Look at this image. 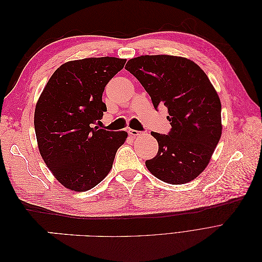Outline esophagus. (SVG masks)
<instances>
[{
    "label": "esophagus",
    "mask_w": 262,
    "mask_h": 262,
    "mask_svg": "<svg viewBox=\"0 0 262 262\" xmlns=\"http://www.w3.org/2000/svg\"><path fill=\"white\" fill-rule=\"evenodd\" d=\"M128 133L130 134V136H131L132 138H137V137L141 136V132H139V131H137V130H133V129H129V130H128Z\"/></svg>",
    "instance_id": "esophagus-1"
}]
</instances>
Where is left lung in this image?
<instances>
[{
	"mask_svg": "<svg viewBox=\"0 0 262 262\" xmlns=\"http://www.w3.org/2000/svg\"><path fill=\"white\" fill-rule=\"evenodd\" d=\"M125 70L144 87L157 110L167 107L171 129L152 132L158 152L145 165L164 182L181 185L207 167L221 134V101L209 77L191 60L173 55H141Z\"/></svg>",
	"mask_w": 262,
	"mask_h": 262,
	"instance_id": "left-lung-1",
	"label": "left lung"
}]
</instances>
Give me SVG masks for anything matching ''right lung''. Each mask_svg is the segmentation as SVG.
Returning <instances> with one entry per match:
<instances>
[{
  "mask_svg": "<svg viewBox=\"0 0 262 262\" xmlns=\"http://www.w3.org/2000/svg\"><path fill=\"white\" fill-rule=\"evenodd\" d=\"M125 61L104 57L67 62L38 99L34 122L39 152L68 189L81 192L98 185L128 137L125 131L92 128L107 112L102 101L106 85Z\"/></svg>",
  "mask_w": 262,
  "mask_h": 262,
  "instance_id": "1",
  "label": "right lung"
}]
</instances>
